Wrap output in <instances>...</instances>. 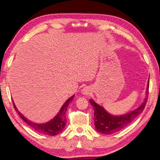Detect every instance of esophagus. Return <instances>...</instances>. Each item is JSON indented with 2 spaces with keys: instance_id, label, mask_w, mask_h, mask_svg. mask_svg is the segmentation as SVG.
Listing matches in <instances>:
<instances>
[{
  "instance_id": "34e87169",
  "label": "esophagus",
  "mask_w": 160,
  "mask_h": 160,
  "mask_svg": "<svg viewBox=\"0 0 160 160\" xmlns=\"http://www.w3.org/2000/svg\"><path fill=\"white\" fill-rule=\"evenodd\" d=\"M90 92H91L90 89H89V88H87V87L84 88V89H82V93L84 95H89L90 93Z\"/></svg>"
}]
</instances>
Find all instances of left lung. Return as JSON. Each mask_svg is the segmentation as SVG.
<instances>
[{
	"label": "left lung",
	"instance_id": "8db88e82",
	"mask_svg": "<svg viewBox=\"0 0 160 160\" xmlns=\"http://www.w3.org/2000/svg\"><path fill=\"white\" fill-rule=\"evenodd\" d=\"M149 82H148L147 93H148ZM148 97L145 98L144 102L141 106L135 111L130 112L120 116H115L107 113L103 107L96 104L92 100L90 99L89 102L93 106L94 109V124L98 132L102 134H112L115 132L122 130V128L131 124L135 118H137L147 104Z\"/></svg>",
	"mask_w": 160,
	"mask_h": 160
}]
</instances>
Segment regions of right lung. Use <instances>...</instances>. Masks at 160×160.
Masks as SVG:
<instances>
[{
    "label": "right lung",
    "instance_id": "1",
    "mask_svg": "<svg viewBox=\"0 0 160 160\" xmlns=\"http://www.w3.org/2000/svg\"><path fill=\"white\" fill-rule=\"evenodd\" d=\"M73 98L74 96L69 98V99L65 102V103L63 104V106L61 108L59 113L56 115V116L54 118L53 120L45 124H36L34 123V122L29 120L28 118L24 117L23 115L20 113L19 111L17 109V108L16 107L13 102V107H14L15 110L20 115V117L27 124H29L33 129H34L35 131L40 132V133L50 135V136H54V135L59 134L60 132H61L64 130V128L66 126L67 122L66 112L67 110L68 106H69V104L71 102V101L73 100Z\"/></svg>",
    "mask_w": 160,
    "mask_h": 160
}]
</instances>
